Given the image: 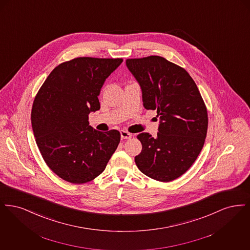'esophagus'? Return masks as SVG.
I'll return each instance as SVG.
<instances>
[{
    "label": "esophagus",
    "instance_id": "esophagus-1",
    "mask_svg": "<svg viewBox=\"0 0 250 250\" xmlns=\"http://www.w3.org/2000/svg\"><path fill=\"white\" fill-rule=\"evenodd\" d=\"M120 133H121V138H122V140H128V139H131V137H132V134L126 132V131L121 130Z\"/></svg>",
    "mask_w": 250,
    "mask_h": 250
}]
</instances>
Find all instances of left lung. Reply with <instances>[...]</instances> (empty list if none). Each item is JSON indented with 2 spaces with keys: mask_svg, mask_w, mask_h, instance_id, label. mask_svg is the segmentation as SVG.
<instances>
[{
  "mask_svg": "<svg viewBox=\"0 0 250 250\" xmlns=\"http://www.w3.org/2000/svg\"><path fill=\"white\" fill-rule=\"evenodd\" d=\"M141 87L143 107L159 116L157 137L141 133L139 169L150 178L169 182L183 175L201 153L208 116L199 89L184 68L160 56L126 60Z\"/></svg>",
  "mask_w": 250,
  "mask_h": 250,
  "instance_id": "obj_1",
  "label": "left lung"
}]
</instances>
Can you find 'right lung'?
<instances>
[{"label":"right lung","instance_id":"right-lung-1","mask_svg":"<svg viewBox=\"0 0 250 250\" xmlns=\"http://www.w3.org/2000/svg\"><path fill=\"white\" fill-rule=\"evenodd\" d=\"M123 59L80 57L48 75L32 108L36 144L49 168L72 184L101 174L120 143L118 130L89 125V114L100 108L98 96L108 76Z\"/></svg>","mask_w":250,"mask_h":250}]
</instances>
